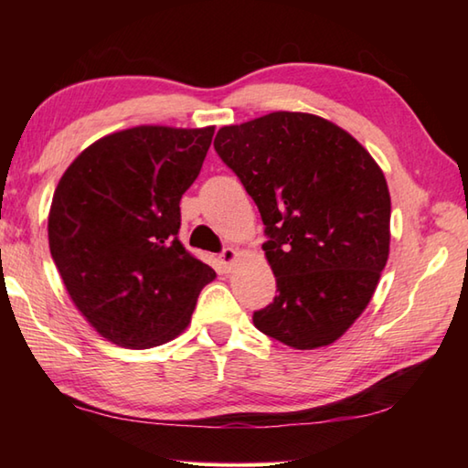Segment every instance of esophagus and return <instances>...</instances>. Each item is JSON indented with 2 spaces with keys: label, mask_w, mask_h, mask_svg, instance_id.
Here are the masks:
<instances>
[{
  "label": "esophagus",
  "mask_w": 468,
  "mask_h": 468,
  "mask_svg": "<svg viewBox=\"0 0 468 468\" xmlns=\"http://www.w3.org/2000/svg\"><path fill=\"white\" fill-rule=\"evenodd\" d=\"M218 258H220V264H223L225 271H231L233 264L237 262V258H239V253H237V250H233V248H225Z\"/></svg>",
  "instance_id": "esophagus-1"
}]
</instances>
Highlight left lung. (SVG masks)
<instances>
[{"mask_svg":"<svg viewBox=\"0 0 468 468\" xmlns=\"http://www.w3.org/2000/svg\"><path fill=\"white\" fill-rule=\"evenodd\" d=\"M215 148L256 202L276 276L253 326L312 351L353 326L390 253V192L379 165L324 117L274 111L225 125Z\"/></svg>","mask_w":468,"mask_h":468,"instance_id":"8db88e82","label":"left lung"}]
</instances>
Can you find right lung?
<instances>
[{
	"label": "right lung",
	"mask_w": 468,
	"mask_h": 468,
	"mask_svg": "<svg viewBox=\"0 0 468 468\" xmlns=\"http://www.w3.org/2000/svg\"><path fill=\"white\" fill-rule=\"evenodd\" d=\"M215 125H138L92 142L55 187L49 250L76 310L125 348L169 343L187 328L217 272L177 239L179 202Z\"/></svg>",
	"instance_id": "add662e5"
}]
</instances>
